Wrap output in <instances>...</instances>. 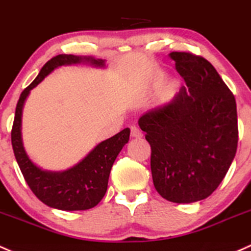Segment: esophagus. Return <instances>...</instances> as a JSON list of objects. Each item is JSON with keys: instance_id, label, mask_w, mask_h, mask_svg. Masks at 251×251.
<instances>
[{"instance_id": "1", "label": "esophagus", "mask_w": 251, "mask_h": 251, "mask_svg": "<svg viewBox=\"0 0 251 251\" xmlns=\"http://www.w3.org/2000/svg\"><path fill=\"white\" fill-rule=\"evenodd\" d=\"M131 137H133V138H142L143 137V132L138 127H136V126H132L131 127Z\"/></svg>"}]
</instances>
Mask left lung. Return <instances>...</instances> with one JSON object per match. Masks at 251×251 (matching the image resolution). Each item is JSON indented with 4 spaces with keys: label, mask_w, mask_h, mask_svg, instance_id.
<instances>
[{
    "label": "left lung",
    "mask_w": 251,
    "mask_h": 251,
    "mask_svg": "<svg viewBox=\"0 0 251 251\" xmlns=\"http://www.w3.org/2000/svg\"><path fill=\"white\" fill-rule=\"evenodd\" d=\"M186 86L168 103L138 120L151 147L154 186L163 199L191 203L220 185L237 151L238 124L233 94L213 65L191 52L173 51Z\"/></svg>",
    "instance_id": "left-lung-1"
}]
</instances>
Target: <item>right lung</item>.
Instances as JSON below:
<instances>
[{
  "label": "right lung",
  "instance_id": "obj_1",
  "mask_svg": "<svg viewBox=\"0 0 251 251\" xmlns=\"http://www.w3.org/2000/svg\"><path fill=\"white\" fill-rule=\"evenodd\" d=\"M80 62H89L97 67L104 66L103 60L90 56L61 54L50 59L35 80L21 92L12 127L13 151L26 183L39 201L60 210H85L99 204L107 191L113 163L130 138V128H124L97 144L80 162L63 172L43 171L27 156L21 139V114L26 97L56 67Z\"/></svg>",
  "mask_w": 251,
  "mask_h": 251
}]
</instances>
